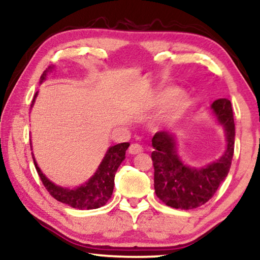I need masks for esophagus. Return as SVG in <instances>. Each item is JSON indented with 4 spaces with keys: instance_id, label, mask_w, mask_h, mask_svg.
I'll return each mask as SVG.
<instances>
[{
    "instance_id": "obj_1",
    "label": "esophagus",
    "mask_w": 260,
    "mask_h": 260,
    "mask_svg": "<svg viewBox=\"0 0 260 260\" xmlns=\"http://www.w3.org/2000/svg\"><path fill=\"white\" fill-rule=\"evenodd\" d=\"M143 151V148H142V145L137 144V143H133L129 147V154L131 155H136V154H140V152Z\"/></svg>"
}]
</instances>
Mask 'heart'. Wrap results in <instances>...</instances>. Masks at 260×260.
Returning <instances> with one entry per match:
<instances>
[{
    "label": "heart",
    "instance_id": "b5f03b06",
    "mask_svg": "<svg viewBox=\"0 0 260 260\" xmlns=\"http://www.w3.org/2000/svg\"><path fill=\"white\" fill-rule=\"evenodd\" d=\"M156 105H165L163 113L159 118V122L162 124H172L180 118L186 111L188 105L187 94L181 90H165L159 92L155 101Z\"/></svg>",
    "mask_w": 260,
    "mask_h": 260
}]
</instances>
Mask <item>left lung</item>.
I'll return each mask as SVG.
<instances>
[{
  "instance_id": "obj_1",
  "label": "left lung",
  "mask_w": 260,
  "mask_h": 260,
  "mask_svg": "<svg viewBox=\"0 0 260 260\" xmlns=\"http://www.w3.org/2000/svg\"><path fill=\"white\" fill-rule=\"evenodd\" d=\"M211 108L225 129L227 138L226 151L218 161L204 168H190L183 165L177 155L172 134L158 131L152 137L155 193L169 207L193 209L205 205L230 172L236 137L232 104L229 99L220 98L213 102Z\"/></svg>"
}]
</instances>
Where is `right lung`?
<instances>
[{"label":"right lung","instance_id":"obj_1","mask_svg":"<svg viewBox=\"0 0 260 260\" xmlns=\"http://www.w3.org/2000/svg\"><path fill=\"white\" fill-rule=\"evenodd\" d=\"M46 72H47V70L42 73L40 78L41 81L45 80ZM37 94L38 92L35 93V97H37ZM129 145L130 144L126 142V143H119L109 148L105 157L103 158L101 166L98 167L94 175L86 183L76 188V189H69V188L55 186L54 183H52L42 174L34 157L33 159L35 168H37V172L39 176H40V180L42 181L48 193L55 200L69 205L73 208L94 209L104 206L109 201V199L111 198L113 186H115L116 172L120 166V163L123 162V159L125 158V151L129 148Z\"/></svg>","mask_w":260,"mask_h":260}]
</instances>
